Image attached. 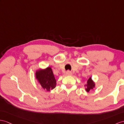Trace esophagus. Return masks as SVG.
I'll return each instance as SVG.
<instances>
[{
  "label": "esophagus",
  "mask_w": 124,
  "mask_h": 124,
  "mask_svg": "<svg viewBox=\"0 0 124 124\" xmlns=\"http://www.w3.org/2000/svg\"><path fill=\"white\" fill-rule=\"evenodd\" d=\"M66 75H71L72 73H71V71L68 70V71H66Z\"/></svg>",
  "instance_id": "esophagus-1"
}]
</instances>
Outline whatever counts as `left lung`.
I'll list each match as a JSON object with an SVG mask.
<instances>
[{"label":"left lung","mask_w":124,"mask_h":124,"mask_svg":"<svg viewBox=\"0 0 124 124\" xmlns=\"http://www.w3.org/2000/svg\"><path fill=\"white\" fill-rule=\"evenodd\" d=\"M85 86L86 87V91L88 93L89 92V91H91L94 88L95 86V84L92 80L91 77H89V79L87 80V84L85 85Z\"/></svg>","instance_id":"obj_1"}]
</instances>
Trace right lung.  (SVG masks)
<instances>
[{
    "label": "right lung",
    "instance_id": "obj_1",
    "mask_svg": "<svg viewBox=\"0 0 124 124\" xmlns=\"http://www.w3.org/2000/svg\"><path fill=\"white\" fill-rule=\"evenodd\" d=\"M36 78L44 89L47 92L55 88L56 86V80L51 67L45 69H40L36 71Z\"/></svg>",
    "mask_w": 124,
    "mask_h": 124
}]
</instances>
